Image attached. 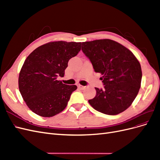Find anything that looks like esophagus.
<instances>
[{
  "label": "esophagus",
  "mask_w": 160,
  "mask_h": 160,
  "mask_svg": "<svg viewBox=\"0 0 160 160\" xmlns=\"http://www.w3.org/2000/svg\"><path fill=\"white\" fill-rule=\"evenodd\" d=\"M77 87H78V88H79V89H84V88H85L84 86L81 85H77Z\"/></svg>",
  "instance_id": "1"
}]
</instances>
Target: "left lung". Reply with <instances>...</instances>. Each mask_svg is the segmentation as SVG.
<instances>
[{
	"label": "left lung",
	"mask_w": 160,
	"mask_h": 160,
	"mask_svg": "<svg viewBox=\"0 0 160 160\" xmlns=\"http://www.w3.org/2000/svg\"><path fill=\"white\" fill-rule=\"evenodd\" d=\"M81 50L96 72H100L103 89L95 88L89 104L99 112L114 115L132 105L141 86L142 72L139 61L126 47L110 39L82 42Z\"/></svg>",
	"instance_id": "1"
}]
</instances>
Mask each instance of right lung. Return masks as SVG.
<instances>
[{"instance_id":"right-lung-1","label":"right lung","mask_w":160,"mask_h":160,"mask_svg":"<svg viewBox=\"0 0 160 160\" xmlns=\"http://www.w3.org/2000/svg\"><path fill=\"white\" fill-rule=\"evenodd\" d=\"M81 42L55 41L38 47L27 57L18 77V88L26 104L42 117H52L63 111L76 85L57 80L68 62L81 50Z\"/></svg>"}]
</instances>
